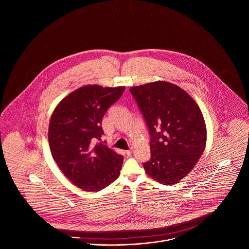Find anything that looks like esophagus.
<instances>
[{"label":"esophagus","instance_id":"esophagus-1","mask_svg":"<svg viewBox=\"0 0 249 249\" xmlns=\"http://www.w3.org/2000/svg\"><path fill=\"white\" fill-rule=\"evenodd\" d=\"M131 154H132V150H127V151H126V155H127V156H130Z\"/></svg>","mask_w":249,"mask_h":249}]
</instances>
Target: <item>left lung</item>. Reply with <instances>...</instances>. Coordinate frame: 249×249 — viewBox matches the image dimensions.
I'll use <instances>...</instances> for the list:
<instances>
[{
	"label": "left lung",
	"instance_id": "8db88e82",
	"mask_svg": "<svg viewBox=\"0 0 249 249\" xmlns=\"http://www.w3.org/2000/svg\"><path fill=\"white\" fill-rule=\"evenodd\" d=\"M149 130L150 160L142 163L147 176L163 185L187 177L206 145L201 109L175 84L156 81L130 88Z\"/></svg>",
	"mask_w": 249,
	"mask_h": 249
}]
</instances>
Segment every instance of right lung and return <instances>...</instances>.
Segmentation results:
<instances>
[{
    "mask_svg": "<svg viewBox=\"0 0 249 249\" xmlns=\"http://www.w3.org/2000/svg\"><path fill=\"white\" fill-rule=\"evenodd\" d=\"M125 87L86 85L63 98L51 116L48 142L52 157L71 183L88 192L105 189L119 178L123 156L101 141L102 119Z\"/></svg>",
    "mask_w": 249,
    "mask_h": 249,
    "instance_id": "obj_1",
    "label": "right lung"
}]
</instances>
